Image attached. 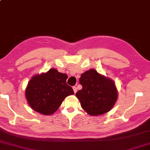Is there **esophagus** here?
Wrapping results in <instances>:
<instances>
[{"label":"esophagus","instance_id":"1","mask_svg":"<svg viewBox=\"0 0 150 150\" xmlns=\"http://www.w3.org/2000/svg\"><path fill=\"white\" fill-rule=\"evenodd\" d=\"M73 90H74V93H76L77 92V88L76 87V86H73Z\"/></svg>","mask_w":150,"mask_h":150}]
</instances>
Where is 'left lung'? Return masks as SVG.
<instances>
[{
    "mask_svg": "<svg viewBox=\"0 0 150 150\" xmlns=\"http://www.w3.org/2000/svg\"><path fill=\"white\" fill-rule=\"evenodd\" d=\"M82 89L76 93L81 107L91 115H103L109 111L117 99V90L112 80L90 69L81 75Z\"/></svg>",
    "mask_w": 150,
    "mask_h": 150,
    "instance_id": "left-lung-1",
    "label": "left lung"
}]
</instances>
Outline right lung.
Returning <instances> with one entry per match:
<instances>
[{
    "instance_id": "1",
    "label": "right lung",
    "mask_w": 150,
    "mask_h": 150,
    "mask_svg": "<svg viewBox=\"0 0 150 150\" xmlns=\"http://www.w3.org/2000/svg\"><path fill=\"white\" fill-rule=\"evenodd\" d=\"M68 76L52 68L35 75L28 82L25 98L31 108L45 115L57 111L66 97L73 95L72 87L67 83Z\"/></svg>"
}]
</instances>
